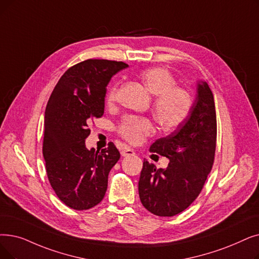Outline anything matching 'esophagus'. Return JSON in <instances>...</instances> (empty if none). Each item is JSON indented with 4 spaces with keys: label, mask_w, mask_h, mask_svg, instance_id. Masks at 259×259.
Instances as JSON below:
<instances>
[{
    "label": "esophagus",
    "mask_w": 259,
    "mask_h": 259,
    "mask_svg": "<svg viewBox=\"0 0 259 259\" xmlns=\"http://www.w3.org/2000/svg\"><path fill=\"white\" fill-rule=\"evenodd\" d=\"M120 154H121L122 156H131V155L136 154V152H134V150L131 149V148H125L123 150H121Z\"/></svg>",
    "instance_id": "1"
}]
</instances>
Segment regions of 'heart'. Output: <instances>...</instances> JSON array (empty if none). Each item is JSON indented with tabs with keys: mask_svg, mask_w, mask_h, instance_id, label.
I'll use <instances>...</instances> for the list:
<instances>
[{
	"mask_svg": "<svg viewBox=\"0 0 259 259\" xmlns=\"http://www.w3.org/2000/svg\"><path fill=\"white\" fill-rule=\"evenodd\" d=\"M140 78L154 96L152 111L155 120L163 130H171L187 118L193 107V98L187 90L177 87L172 74L163 67H151L143 71ZM117 88L113 87L108 93L107 100L113 104L116 99ZM119 133L131 143H139L144 136L153 131L152 122L148 118L127 116L119 125Z\"/></svg>",
	"mask_w": 259,
	"mask_h": 259,
	"instance_id": "1",
	"label": "heart"
}]
</instances>
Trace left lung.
<instances>
[{
	"label": "left lung",
	"instance_id": "left-lung-1",
	"mask_svg": "<svg viewBox=\"0 0 259 259\" xmlns=\"http://www.w3.org/2000/svg\"><path fill=\"white\" fill-rule=\"evenodd\" d=\"M217 120L213 95L205 80H198L197 96L187 118L150 151L166 156V168L144 160L139 195L153 215L171 217L186 209L201 193L211 170L216 150Z\"/></svg>",
	"mask_w": 259,
	"mask_h": 259
}]
</instances>
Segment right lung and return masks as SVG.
Here are the masks:
<instances>
[{
    "instance_id": "obj_1",
    "label": "right lung",
    "mask_w": 259,
    "mask_h": 259,
    "mask_svg": "<svg viewBox=\"0 0 259 259\" xmlns=\"http://www.w3.org/2000/svg\"><path fill=\"white\" fill-rule=\"evenodd\" d=\"M125 62L89 59L70 67L56 84L44 114L43 156L49 181L65 205L83 210L105 197L120 154L115 145L87 148L89 122L102 117L106 88Z\"/></svg>"
}]
</instances>
